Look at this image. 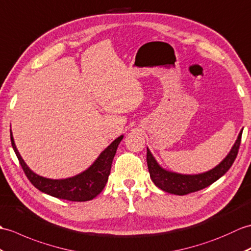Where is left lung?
Listing matches in <instances>:
<instances>
[{"label": "left lung", "mask_w": 251, "mask_h": 251, "mask_svg": "<svg viewBox=\"0 0 251 251\" xmlns=\"http://www.w3.org/2000/svg\"><path fill=\"white\" fill-rule=\"evenodd\" d=\"M242 133L243 129L239 132L229 153L218 165L207 172L200 173V174H180V173L172 172L162 168L147 147V165L150 178L161 190L171 194H176V196H185L188 193L202 190L218 180L229 171L237 155L239 145H241Z\"/></svg>", "instance_id": "obj_1"}]
</instances>
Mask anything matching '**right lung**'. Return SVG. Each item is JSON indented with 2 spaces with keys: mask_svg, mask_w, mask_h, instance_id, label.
<instances>
[{
  "mask_svg": "<svg viewBox=\"0 0 251 251\" xmlns=\"http://www.w3.org/2000/svg\"><path fill=\"white\" fill-rule=\"evenodd\" d=\"M122 138L124 135L117 137L99 154L96 161L88 169L79 174L68 178L51 179V178L36 174L26 165L16 147L13 133L10 130V141H12L13 149L22 166V170L32 185L48 196L74 202L90 201L101 193L108 180L111 163H113L117 148Z\"/></svg>",
  "mask_w": 251,
  "mask_h": 251,
  "instance_id": "1",
  "label": "right lung"
}]
</instances>
